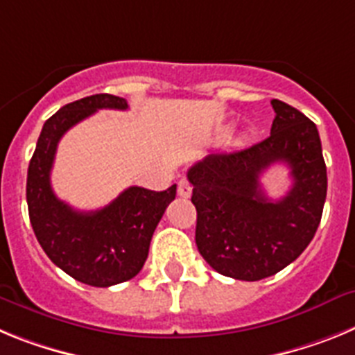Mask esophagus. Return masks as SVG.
<instances>
[{
	"instance_id": "obj_1",
	"label": "esophagus",
	"mask_w": 355,
	"mask_h": 355,
	"mask_svg": "<svg viewBox=\"0 0 355 355\" xmlns=\"http://www.w3.org/2000/svg\"><path fill=\"white\" fill-rule=\"evenodd\" d=\"M178 196L184 197V199L192 196V184L188 183V181L181 180L180 183H178Z\"/></svg>"
}]
</instances>
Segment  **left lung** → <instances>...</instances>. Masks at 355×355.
<instances>
[{
	"mask_svg": "<svg viewBox=\"0 0 355 355\" xmlns=\"http://www.w3.org/2000/svg\"><path fill=\"white\" fill-rule=\"evenodd\" d=\"M270 137L243 149L211 153L188 171L197 209L196 243L213 270L259 281L299 258L318 229L327 168L315 122L272 99ZM277 161L291 168V192L272 201L259 178Z\"/></svg>",
	"mask_w": 355,
	"mask_h": 355,
	"instance_id": "1",
	"label": "left lung"
}]
</instances>
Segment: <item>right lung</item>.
<instances>
[{
	"mask_svg": "<svg viewBox=\"0 0 355 355\" xmlns=\"http://www.w3.org/2000/svg\"><path fill=\"white\" fill-rule=\"evenodd\" d=\"M103 108L126 110L128 103L96 94L62 106L44 122L26 180L30 222L44 252L65 274L97 288L130 281L142 270L156 225L175 199V184L163 192L130 187L105 208L78 211L55 196L51 168L58 142Z\"/></svg>",
	"mask_w": 355,
	"mask_h": 355,
	"instance_id": "right-lung-1",
	"label": "right lung"
}]
</instances>
